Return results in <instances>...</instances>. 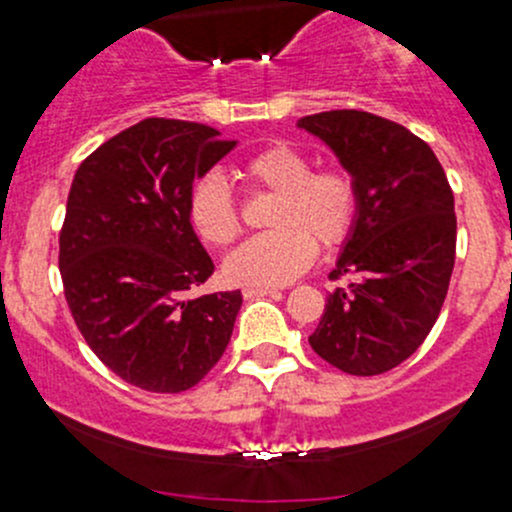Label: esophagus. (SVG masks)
Here are the masks:
<instances>
[{
    "label": "esophagus",
    "mask_w": 512,
    "mask_h": 512,
    "mask_svg": "<svg viewBox=\"0 0 512 512\" xmlns=\"http://www.w3.org/2000/svg\"><path fill=\"white\" fill-rule=\"evenodd\" d=\"M277 289L272 287H245L242 289V294H245L247 299H255V297H265V294H275Z\"/></svg>",
    "instance_id": "34e87169"
}]
</instances>
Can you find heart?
Masks as SVG:
<instances>
[{
    "instance_id": "obj_1",
    "label": "heart",
    "mask_w": 512,
    "mask_h": 512,
    "mask_svg": "<svg viewBox=\"0 0 512 512\" xmlns=\"http://www.w3.org/2000/svg\"><path fill=\"white\" fill-rule=\"evenodd\" d=\"M312 158L289 143H270L240 165L252 190L275 193L272 230L227 257L225 275L237 285L277 287L297 280L324 250L352 235L359 215V188L344 165L312 168ZM188 218L203 242L230 247L240 237V205L220 175L205 173L188 195Z\"/></svg>"
}]
</instances>
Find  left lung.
I'll return each mask as SVG.
<instances>
[{"label":"left lung","mask_w":512,"mask_h":512,"mask_svg":"<svg viewBox=\"0 0 512 512\" xmlns=\"http://www.w3.org/2000/svg\"><path fill=\"white\" fill-rule=\"evenodd\" d=\"M299 126L322 138L359 188V215L329 280L312 349L344 374L376 376L409 359L441 314L456 262L453 190L426 141L354 108Z\"/></svg>","instance_id":"obj_1"}]
</instances>
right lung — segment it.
<instances>
[{
	"mask_svg": "<svg viewBox=\"0 0 512 512\" xmlns=\"http://www.w3.org/2000/svg\"><path fill=\"white\" fill-rule=\"evenodd\" d=\"M235 141L205 123L146 118L79 165L59 270L81 337L128 384L180 394L230 344L242 294L195 289L215 272L188 218L193 180Z\"/></svg>",
	"mask_w": 512,
	"mask_h": 512,
	"instance_id": "add662e5",
	"label": "right lung"
}]
</instances>
